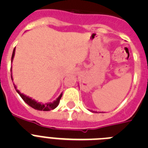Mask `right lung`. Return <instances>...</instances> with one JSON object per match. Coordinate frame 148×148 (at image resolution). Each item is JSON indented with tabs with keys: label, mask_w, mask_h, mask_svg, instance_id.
Masks as SVG:
<instances>
[{
	"label": "right lung",
	"mask_w": 148,
	"mask_h": 148,
	"mask_svg": "<svg viewBox=\"0 0 148 148\" xmlns=\"http://www.w3.org/2000/svg\"><path fill=\"white\" fill-rule=\"evenodd\" d=\"M15 48L14 49V50H13L12 56V59H11L12 63L13 58H14V56H15ZM11 72H12V68H11ZM11 78H12V80L13 81L12 73L11 74ZM14 84V87H15V89L16 90L17 92L20 95V96L22 98V99H23V100L24 101H25L28 105H29L31 108H34L35 110H37L49 111V110H54L55 108H57L58 104H59L60 100H61V96H62V93H61V95H60L57 99H56V100H55L54 101H53V102L46 103V104H41V103L36 101L35 99H31V98L27 96L26 95H23V93H21V92L18 89H17V87L16 85H15V84Z\"/></svg>",
	"instance_id": "1"
}]
</instances>
